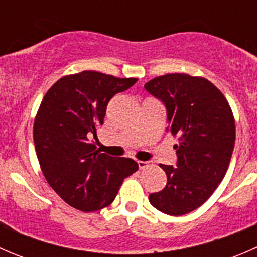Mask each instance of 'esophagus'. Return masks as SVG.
<instances>
[{"label":"esophagus","instance_id":"esophagus-1","mask_svg":"<svg viewBox=\"0 0 257 257\" xmlns=\"http://www.w3.org/2000/svg\"><path fill=\"white\" fill-rule=\"evenodd\" d=\"M153 163L150 162H143V160H138V165H139V169H145V168L150 167Z\"/></svg>","mask_w":257,"mask_h":257}]
</instances>
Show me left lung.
<instances>
[{"instance_id": "8db88e82", "label": "left lung", "mask_w": 257, "mask_h": 257, "mask_svg": "<svg viewBox=\"0 0 257 257\" xmlns=\"http://www.w3.org/2000/svg\"><path fill=\"white\" fill-rule=\"evenodd\" d=\"M144 88L165 104L167 132L178 139L177 168L160 164L167 185L150 194L149 201L164 214H188L208 200L226 174L236 137L234 114L219 88L204 77L169 73Z\"/></svg>"}]
</instances>
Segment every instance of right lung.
Wrapping results in <instances>:
<instances>
[{
    "mask_svg": "<svg viewBox=\"0 0 257 257\" xmlns=\"http://www.w3.org/2000/svg\"><path fill=\"white\" fill-rule=\"evenodd\" d=\"M137 80L83 71L59 78L43 97L33 124L36 154L47 183L72 208L110 205L124 179L138 170L133 159L100 153L89 141L112 97Z\"/></svg>",
    "mask_w": 257,
    "mask_h": 257,
    "instance_id": "obj_1",
    "label": "right lung"
}]
</instances>
